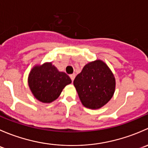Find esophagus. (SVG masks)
<instances>
[{"label":"esophagus","mask_w":148,"mask_h":148,"mask_svg":"<svg viewBox=\"0 0 148 148\" xmlns=\"http://www.w3.org/2000/svg\"><path fill=\"white\" fill-rule=\"evenodd\" d=\"M75 74H70V78H71V81H74V78H75Z\"/></svg>","instance_id":"1"}]
</instances>
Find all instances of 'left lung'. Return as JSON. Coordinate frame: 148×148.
Wrapping results in <instances>:
<instances>
[{"label": "left lung", "instance_id": "1", "mask_svg": "<svg viewBox=\"0 0 148 148\" xmlns=\"http://www.w3.org/2000/svg\"><path fill=\"white\" fill-rule=\"evenodd\" d=\"M74 86L82 104L86 108L97 110L112 99L116 81L107 64L97 59L84 66L74 79Z\"/></svg>", "mask_w": 148, "mask_h": 148}]
</instances>
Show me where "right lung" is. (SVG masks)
<instances>
[{
    "instance_id": "add662e5",
    "label": "right lung",
    "mask_w": 148,
    "mask_h": 148,
    "mask_svg": "<svg viewBox=\"0 0 148 148\" xmlns=\"http://www.w3.org/2000/svg\"><path fill=\"white\" fill-rule=\"evenodd\" d=\"M71 79L63 71H59L51 62L34 66L28 74V84L34 97L43 103L56 100Z\"/></svg>"
}]
</instances>
